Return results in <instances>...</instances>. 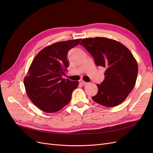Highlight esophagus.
I'll use <instances>...</instances> for the list:
<instances>
[{
    "instance_id": "obj_1",
    "label": "esophagus",
    "mask_w": 153,
    "mask_h": 153,
    "mask_svg": "<svg viewBox=\"0 0 153 153\" xmlns=\"http://www.w3.org/2000/svg\"><path fill=\"white\" fill-rule=\"evenodd\" d=\"M80 83L83 85H87L88 84V82H84L83 80H80Z\"/></svg>"
}]
</instances>
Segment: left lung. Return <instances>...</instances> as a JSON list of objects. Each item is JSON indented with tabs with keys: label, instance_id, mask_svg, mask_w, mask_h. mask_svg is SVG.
Segmentation results:
<instances>
[{
	"label": "left lung",
	"instance_id": "left-lung-1",
	"mask_svg": "<svg viewBox=\"0 0 153 153\" xmlns=\"http://www.w3.org/2000/svg\"><path fill=\"white\" fill-rule=\"evenodd\" d=\"M94 58L96 66L105 68V79L97 84L95 102L112 107L126 100L135 85L138 64L133 54L124 45L106 38H85L80 44Z\"/></svg>",
	"mask_w": 153,
	"mask_h": 153
}]
</instances>
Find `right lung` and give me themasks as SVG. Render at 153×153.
<instances>
[{
  "label": "right lung",
  "mask_w": 153,
  "mask_h": 153,
  "mask_svg": "<svg viewBox=\"0 0 153 153\" xmlns=\"http://www.w3.org/2000/svg\"><path fill=\"white\" fill-rule=\"evenodd\" d=\"M82 39L60 41L45 47L37 54L24 78L27 94L37 107L43 112L54 113L68 105L78 81L63 78L69 61V50Z\"/></svg>",
  "instance_id": "obj_1"
}]
</instances>
